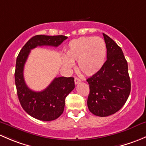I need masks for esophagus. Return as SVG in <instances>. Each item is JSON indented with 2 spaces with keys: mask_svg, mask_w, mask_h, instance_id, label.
Instances as JSON below:
<instances>
[{
  "mask_svg": "<svg viewBox=\"0 0 146 146\" xmlns=\"http://www.w3.org/2000/svg\"><path fill=\"white\" fill-rule=\"evenodd\" d=\"M74 81H75V84H76V85H77V84H79L81 82V80H80V79H79L78 78H76L74 80Z\"/></svg>",
  "mask_w": 146,
  "mask_h": 146,
  "instance_id": "1",
  "label": "esophagus"
}]
</instances>
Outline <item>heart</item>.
<instances>
[{
  "label": "heart",
  "mask_w": 146,
  "mask_h": 146,
  "mask_svg": "<svg viewBox=\"0 0 146 146\" xmlns=\"http://www.w3.org/2000/svg\"><path fill=\"white\" fill-rule=\"evenodd\" d=\"M107 56V46L100 37L82 36L73 39L68 44L63 66L70 68L78 61V70L84 76H91L101 70Z\"/></svg>",
  "instance_id": "b5f03b06"
}]
</instances>
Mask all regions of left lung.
<instances>
[{
    "mask_svg": "<svg viewBox=\"0 0 146 146\" xmlns=\"http://www.w3.org/2000/svg\"><path fill=\"white\" fill-rule=\"evenodd\" d=\"M107 46V61L96 74L87 79L90 86L88 107L98 117H107L118 111L131 92L128 64L121 48L103 33Z\"/></svg>",
    "mask_w": 146,
    "mask_h": 146,
    "instance_id": "8db88e82",
    "label": "left lung"
}]
</instances>
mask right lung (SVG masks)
Returning <instances> with one entry per match:
<instances>
[{
    "label": "right lung",
    "instance_id": "obj_1",
    "mask_svg": "<svg viewBox=\"0 0 146 146\" xmlns=\"http://www.w3.org/2000/svg\"><path fill=\"white\" fill-rule=\"evenodd\" d=\"M64 35H36L31 38L19 53L16 60L15 80L19 101L29 115L39 120H55L63 114L66 96L75 88L72 77L55 78L44 90L35 92L25 82L23 71L31 49L39 46L57 47L67 39Z\"/></svg>",
    "mask_w": 146,
    "mask_h": 146
}]
</instances>
